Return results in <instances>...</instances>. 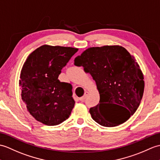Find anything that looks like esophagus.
<instances>
[{
    "label": "esophagus",
    "mask_w": 160,
    "mask_h": 160,
    "mask_svg": "<svg viewBox=\"0 0 160 160\" xmlns=\"http://www.w3.org/2000/svg\"><path fill=\"white\" fill-rule=\"evenodd\" d=\"M88 92H85V94L83 96V97L79 98V100H80L81 101H83L85 100V99L86 98V97H88Z\"/></svg>",
    "instance_id": "esophagus-1"
}]
</instances>
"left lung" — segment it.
<instances>
[{"mask_svg":"<svg viewBox=\"0 0 160 160\" xmlns=\"http://www.w3.org/2000/svg\"><path fill=\"white\" fill-rule=\"evenodd\" d=\"M74 65L83 66L96 81L100 101L90 109L94 121L104 127H115L136 112L144 93V77L136 59L125 48H89L74 59ZM109 104L120 108L116 115L109 113L107 109Z\"/></svg>","mask_w":160,"mask_h":160,"instance_id":"1","label":"left lung"}]
</instances>
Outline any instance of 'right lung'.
<instances>
[{
  "mask_svg": "<svg viewBox=\"0 0 160 160\" xmlns=\"http://www.w3.org/2000/svg\"><path fill=\"white\" fill-rule=\"evenodd\" d=\"M77 51L43 45L28 56L22 66L19 81L22 100L30 114L46 125L62 123L74 108L72 85L61 82L58 77Z\"/></svg>",
  "mask_w": 160,
  "mask_h": 160,
  "instance_id": "right-lung-1",
  "label": "right lung"
}]
</instances>
